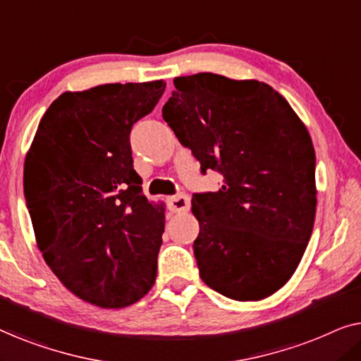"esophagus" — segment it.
Masks as SVG:
<instances>
[{"label":"esophagus","mask_w":361,"mask_h":361,"mask_svg":"<svg viewBox=\"0 0 361 361\" xmlns=\"http://www.w3.org/2000/svg\"><path fill=\"white\" fill-rule=\"evenodd\" d=\"M171 212H187L190 209V199L185 194H177L169 199Z\"/></svg>","instance_id":"obj_1"}]
</instances>
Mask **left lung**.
I'll return each instance as SVG.
<instances>
[{
  "label": "left lung",
  "mask_w": 361,
  "mask_h": 361,
  "mask_svg": "<svg viewBox=\"0 0 361 361\" xmlns=\"http://www.w3.org/2000/svg\"><path fill=\"white\" fill-rule=\"evenodd\" d=\"M162 118L219 192L192 195L200 225L194 256L225 298L259 300L288 283L315 219V152L307 130L274 88L204 72L174 78Z\"/></svg>",
  "instance_id": "1"
}]
</instances>
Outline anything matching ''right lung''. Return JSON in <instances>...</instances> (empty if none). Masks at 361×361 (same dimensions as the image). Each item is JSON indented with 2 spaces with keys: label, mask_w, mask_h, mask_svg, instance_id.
<instances>
[{
  "label": "right lung",
  "mask_w": 361,
  "mask_h": 361,
  "mask_svg": "<svg viewBox=\"0 0 361 361\" xmlns=\"http://www.w3.org/2000/svg\"><path fill=\"white\" fill-rule=\"evenodd\" d=\"M164 87L62 93L26 156L24 195L39 250L71 293L98 307L135 304L156 281L164 212L142 195L130 135Z\"/></svg>",
  "instance_id": "obj_1"
}]
</instances>
